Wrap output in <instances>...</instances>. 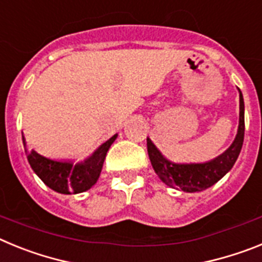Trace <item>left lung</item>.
<instances>
[{
    "label": "left lung",
    "instance_id": "1",
    "mask_svg": "<svg viewBox=\"0 0 262 262\" xmlns=\"http://www.w3.org/2000/svg\"><path fill=\"white\" fill-rule=\"evenodd\" d=\"M239 127L232 144L222 155L206 163H173L147 138L148 156L155 172L168 186L185 193L202 191L216 184L235 165L244 142V99L239 89Z\"/></svg>",
    "mask_w": 262,
    "mask_h": 262
}]
</instances>
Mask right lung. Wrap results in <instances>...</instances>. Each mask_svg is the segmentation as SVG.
Masks as SVG:
<instances>
[{
    "instance_id": "obj_1",
    "label": "right lung",
    "mask_w": 262,
    "mask_h": 262,
    "mask_svg": "<svg viewBox=\"0 0 262 262\" xmlns=\"http://www.w3.org/2000/svg\"><path fill=\"white\" fill-rule=\"evenodd\" d=\"M117 138L118 134H115L107 142L99 145L90 156L75 163L73 160L50 159L41 156L34 149H29L26 139L22 135L25 152L32 170L50 189L61 194L84 193L98 181L108 148Z\"/></svg>"
}]
</instances>
